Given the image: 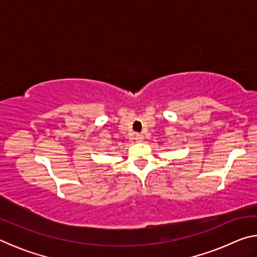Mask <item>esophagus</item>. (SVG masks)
I'll return each mask as SVG.
<instances>
[{"label":"esophagus","instance_id":"1","mask_svg":"<svg viewBox=\"0 0 257 257\" xmlns=\"http://www.w3.org/2000/svg\"><path fill=\"white\" fill-rule=\"evenodd\" d=\"M135 139H136V142H143V139H144V135L136 134L135 135Z\"/></svg>","mask_w":257,"mask_h":257}]
</instances>
